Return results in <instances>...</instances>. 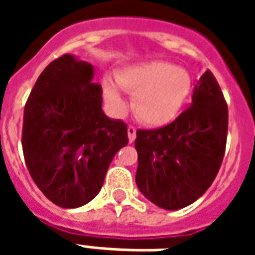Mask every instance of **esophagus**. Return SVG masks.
<instances>
[{
  "instance_id": "esophagus-1",
  "label": "esophagus",
  "mask_w": 255,
  "mask_h": 255,
  "mask_svg": "<svg viewBox=\"0 0 255 255\" xmlns=\"http://www.w3.org/2000/svg\"><path fill=\"white\" fill-rule=\"evenodd\" d=\"M136 138V128L132 127V126H129L128 127V139H129V142L132 143L133 140Z\"/></svg>"
}]
</instances>
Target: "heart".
I'll return each instance as SVG.
<instances>
[{"label":"heart","instance_id":"b5f03b06","mask_svg":"<svg viewBox=\"0 0 255 255\" xmlns=\"http://www.w3.org/2000/svg\"><path fill=\"white\" fill-rule=\"evenodd\" d=\"M117 86L133 95L132 108L139 120L158 127L172 122L187 101L191 78L187 71L166 61H150L123 68L116 73ZM108 104L122 111L126 101L111 82L104 84Z\"/></svg>","mask_w":255,"mask_h":255}]
</instances>
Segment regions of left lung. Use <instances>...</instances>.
I'll return each instance as SVG.
<instances>
[{
  "instance_id": "left-lung-1",
  "label": "left lung",
  "mask_w": 255,
  "mask_h": 255,
  "mask_svg": "<svg viewBox=\"0 0 255 255\" xmlns=\"http://www.w3.org/2000/svg\"><path fill=\"white\" fill-rule=\"evenodd\" d=\"M227 133V102L208 69L194 87L191 105L173 122L136 131L135 180L140 192L168 210L195 202L219 173Z\"/></svg>"
}]
</instances>
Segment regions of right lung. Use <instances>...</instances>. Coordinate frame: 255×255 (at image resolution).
I'll return each instance as SVG.
<instances>
[{
	"instance_id": "right-lung-1",
	"label": "right lung",
	"mask_w": 255,
	"mask_h": 255,
	"mask_svg": "<svg viewBox=\"0 0 255 255\" xmlns=\"http://www.w3.org/2000/svg\"><path fill=\"white\" fill-rule=\"evenodd\" d=\"M93 65L64 54L49 64L24 106L21 144L32 180L61 208L100 192L108 168L128 143L127 124L102 112Z\"/></svg>"
}]
</instances>
